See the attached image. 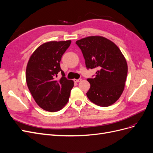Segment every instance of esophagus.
<instances>
[{"label": "esophagus", "instance_id": "1", "mask_svg": "<svg viewBox=\"0 0 153 153\" xmlns=\"http://www.w3.org/2000/svg\"><path fill=\"white\" fill-rule=\"evenodd\" d=\"M82 80V79H80H80H78V80H76V79H75V80H74V82H80Z\"/></svg>", "mask_w": 153, "mask_h": 153}]
</instances>
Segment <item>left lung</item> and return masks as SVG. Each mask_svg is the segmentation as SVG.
<instances>
[{"label":"left lung","instance_id":"1","mask_svg":"<svg viewBox=\"0 0 153 153\" xmlns=\"http://www.w3.org/2000/svg\"><path fill=\"white\" fill-rule=\"evenodd\" d=\"M87 69L97 68L94 78H88L91 87L86 93L93 103L106 107L119 99L124 89L128 65L121 51L112 41L92 36L76 41Z\"/></svg>","mask_w":153,"mask_h":153}]
</instances>
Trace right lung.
Segmentation results:
<instances>
[{"instance_id":"obj_1","label":"right lung","mask_w":153,"mask_h":153,"mask_svg":"<svg viewBox=\"0 0 153 153\" xmlns=\"http://www.w3.org/2000/svg\"><path fill=\"white\" fill-rule=\"evenodd\" d=\"M71 40L49 41L32 53L26 68L27 87L39 107L48 112L61 110L69 101L74 82L68 80L60 62ZM62 77L58 79L57 74Z\"/></svg>"}]
</instances>
